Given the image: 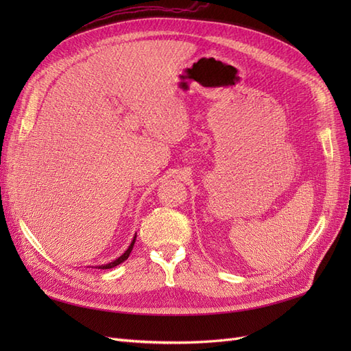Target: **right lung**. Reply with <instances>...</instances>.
Returning a JSON list of instances; mask_svg holds the SVG:
<instances>
[{"mask_svg": "<svg viewBox=\"0 0 351 351\" xmlns=\"http://www.w3.org/2000/svg\"><path fill=\"white\" fill-rule=\"evenodd\" d=\"M134 241H136V237L133 239V241H132V244L129 246V249H127V250L124 252V254H121V256H120L119 259H115V261H114V262H111V263L102 265V267H99V269H110V268L117 267V265H120L121 262H124L127 258H129V254H130V252H132V249H133V246H134Z\"/></svg>", "mask_w": 351, "mask_h": 351, "instance_id": "add662e5", "label": "right lung"}]
</instances>
